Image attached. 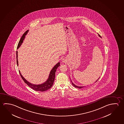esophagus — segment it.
I'll return each instance as SVG.
<instances>
[{
	"instance_id": "34e87169",
	"label": "esophagus",
	"mask_w": 124,
	"mask_h": 124,
	"mask_svg": "<svg viewBox=\"0 0 124 124\" xmlns=\"http://www.w3.org/2000/svg\"><path fill=\"white\" fill-rule=\"evenodd\" d=\"M63 62H64V63H66V62H67V61H66L65 59H64V60H63Z\"/></svg>"
}]
</instances>
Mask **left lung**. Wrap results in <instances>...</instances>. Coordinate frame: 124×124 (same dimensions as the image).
I'll return each instance as SVG.
<instances>
[{"instance_id": "1", "label": "left lung", "mask_w": 124, "mask_h": 124, "mask_svg": "<svg viewBox=\"0 0 124 124\" xmlns=\"http://www.w3.org/2000/svg\"><path fill=\"white\" fill-rule=\"evenodd\" d=\"M99 36L100 37H101V36H100V35H99ZM99 78H100V77H99ZM99 79H98L97 80V81H96V82ZM71 83H72V85H73V86L77 88H79V89H81V88H83L84 87V86H77V85H75L74 84H73V83H72V82L71 81Z\"/></svg>"}]
</instances>
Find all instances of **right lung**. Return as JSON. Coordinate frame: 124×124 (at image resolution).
<instances>
[{"label": "right lung", "instance_id": "obj_1", "mask_svg": "<svg viewBox=\"0 0 124 124\" xmlns=\"http://www.w3.org/2000/svg\"><path fill=\"white\" fill-rule=\"evenodd\" d=\"M29 31V30H27L23 34L22 37H21L20 41H19L18 45V47H17V49H18L19 47H20L21 45H22V44L23 43V40L25 38V36L27 35V33ZM16 60H17V66H18V51H16ZM60 65V63L58 62L57 64L51 70L50 73L49 74V77L47 79V81L45 82V83H42L41 84H39V85H35V84H33L32 83H29V82L26 79H24V77H23V76L21 74L19 70V72L20 73L21 77H22V78L23 79V80H24V83L27 84V85H29L30 87L32 88V89L35 90V91H37L44 92L47 91V90L50 89L53 85V83L55 79V73L56 71L57 70V67H59Z\"/></svg>", "mask_w": 124, "mask_h": 124}]
</instances>
